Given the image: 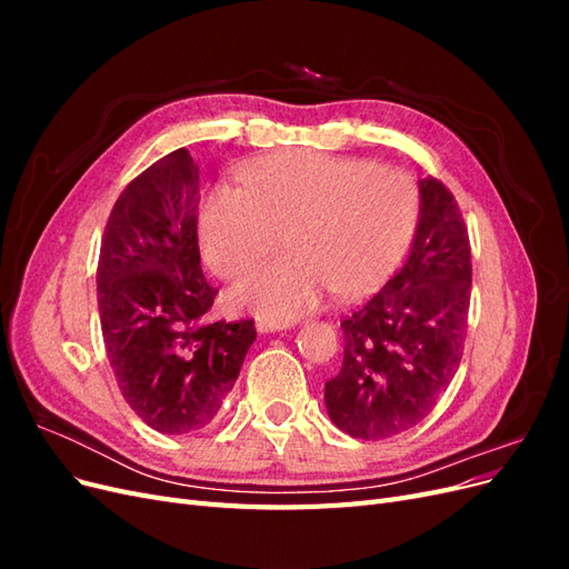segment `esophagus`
<instances>
[{
	"instance_id": "obj_1",
	"label": "esophagus",
	"mask_w": 569,
	"mask_h": 569,
	"mask_svg": "<svg viewBox=\"0 0 569 569\" xmlns=\"http://www.w3.org/2000/svg\"><path fill=\"white\" fill-rule=\"evenodd\" d=\"M289 322H278V320H258L256 322V330L261 335H268V332H282V330H289Z\"/></svg>"
}]
</instances>
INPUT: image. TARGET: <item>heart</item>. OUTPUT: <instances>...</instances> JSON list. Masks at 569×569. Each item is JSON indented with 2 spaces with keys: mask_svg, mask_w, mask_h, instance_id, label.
Masks as SVG:
<instances>
[{
  "mask_svg": "<svg viewBox=\"0 0 569 569\" xmlns=\"http://www.w3.org/2000/svg\"><path fill=\"white\" fill-rule=\"evenodd\" d=\"M247 189L213 184L197 211L206 266L239 278L282 247L289 256L232 287L230 303L270 320H295L335 291L368 297L416 230L420 194L403 170L316 151H280L242 168Z\"/></svg>",
  "mask_w": 569,
  "mask_h": 569,
  "instance_id": "obj_1",
  "label": "heart"
}]
</instances>
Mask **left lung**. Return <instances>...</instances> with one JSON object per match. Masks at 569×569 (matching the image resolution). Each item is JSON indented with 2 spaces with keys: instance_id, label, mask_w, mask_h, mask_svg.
<instances>
[{
  "instance_id": "obj_1",
  "label": "left lung",
  "mask_w": 569,
  "mask_h": 569,
  "mask_svg": "<svg viewBox=\"0 0 569 569\" xmlns=\"http://www.w3.org/2000/svg\"><path fill=\"white\" fill-rule=\"evenodd\" d=\"M403 268L341 322L343 363L325 382L330 420L387 439L427 418L460 366L470 311V239L453 194L425 178Z\"/></svg>"
}]
</instances>
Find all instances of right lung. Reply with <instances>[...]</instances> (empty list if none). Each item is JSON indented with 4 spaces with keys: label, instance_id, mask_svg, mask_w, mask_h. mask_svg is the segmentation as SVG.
I'll return each mask as SVG.
<instances>
[{
    "label": "right lung",
    "instance_id": "right-lung-1",
    "mask_svg": "<svg viewBox=\"0 0 569 569\" xmlns=\"http://www.w3.org/2000/svg\"><path fill=\"white\" fill-rule=\"evenodd\" d=\"M199 166L184 147L137 176L109 216L97 303L116 382L161 435L209 427L256 341L253 320L206 322L218 289L203 280Z\"/></svg>",
    "mask_w": 569,
    "mask_h": 569
}]
</instances>
